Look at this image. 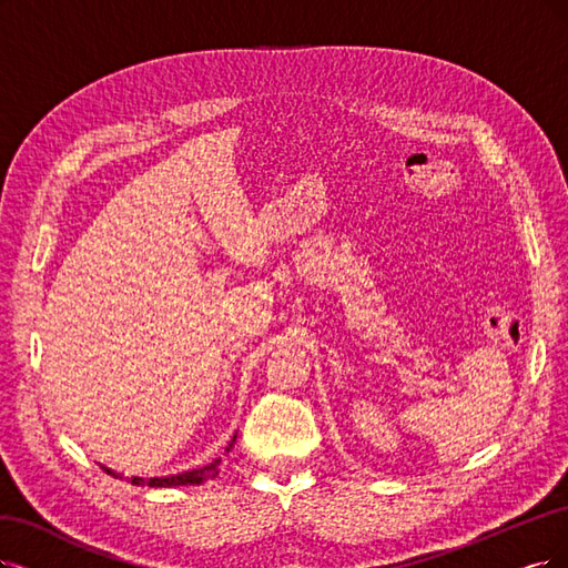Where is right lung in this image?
Masks as SVG:
<instances>
[{"instance_id":"1","label":"right lung","mask_w":568,"mask_h":568,"mask_svg":"<svg viewBox=\"0 0 568 568\" xmlns=\"http://www.w3.org/2000/svg\"><path fill=\"white\" fill-rule=\"evenodd\" d=\"M234 443H236V435L231 437V443L226 445V454L231 452V447H234ZM220 466H222V458H215L213 464H207V466H203V468H194V470H186V473H180V475H168V477H150V479H144V477H131V485H135V487H184V485H203L205 479H213V477H217V473H220ZM104 473L108 475H112V477H121V475H116L114 470H110V468H104V466H100Z\"/></svg>"}]
</instances>
